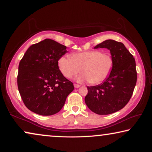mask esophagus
Wrapping results in <instances>:
<instances>
[{
    "label": "esophagus",
    "instance_id": "1",
    "mask_svg": "<svg viewBox=\"0 0 152 152\" xmlns=\"http://www.w3.org/2000/svg\"><path fill=\"white\" fill-rule=\"evenodd\" d=\"M74 88H78L80 86V85H79V84H74Z\"/></svg>",
    "mask_w": 152,
    "mask_h": 152
}]
</instances>
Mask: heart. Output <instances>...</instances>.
<instances>
[{"mask_svg": "<svg viewBox=\"0 0 152 152\" xmlns=\"http://www.w3.org/2000/svg\"><path fill=\"white\" fill-rule=\"evenodd\" d=\"M59 70L66 78H72L82 70L77 80L99 84L109 78L113 66L112 56L100 50L74 53L70 58L61 56L58 61Z\"/></svg>", "mask_w": 152, "mask_h": 152, "instance_id": "b5f03b06", "label": "heart"}]
</instances>
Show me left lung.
Segmentation results:
<instances>
[{
    "label": "left lung",
    "instance_id": "8db88e82",
    "mask_svg": "<svg viewBox=\"0 0 152 152\" xmlns=\"http://www.w3.org/2000/svg\"><path fill=\"white\" fill-rule=\"evenodd\" d=\"M110 50L113 60L111 72L106 80L96 86H87L85 103L98 115H109L122 109L132 97L137 82L135 59L121 42L104 41L94 47Z\"/></svg>",
    "mask_w": 152,
    "mask_h": 152
}]
</instances>
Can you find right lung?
Returning a JSON list of instances; mask_svg holds the SVG:
<instances>
[{
  "instance_id": "right-lung-1",
  "label": "right lung",
  "mask_w": 152,
  "mask_h": 152,
  "mask_svg": "<svg viewBox=\"0 0 152 152\" xmlns=\"http://www.w3.org/2000/svg\"><path fill=\"white\" fill-rule=\"evenodd\" d=\"M66 46L45 39L28 48L19 65L17 85L24 104L36 114L48 116L58 113L74 85L59 70V58Z\"/></svg>"
}]
</instances>
